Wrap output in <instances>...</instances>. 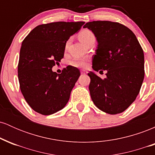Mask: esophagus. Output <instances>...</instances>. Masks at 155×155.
I'll list each match as a JSON object with an SVG mask.
<instances>
[{
	"label": "esophagus",
	"instance_id": "obj_1",
	"mask_svg": "<svg viewBox=\"0 0 155 155\" xmlns=\"http://www.w3.org/2000/svg\"><path fill=\"white\" fill-rule=\"evenodd\" d=\"M81 74H87V71L85 70H81Z\"/></svg>",
	"mask_w": 155,
	"mask_h": 155
}]
</instances>
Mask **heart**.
<instances>
[{"instance_id":"heart-1","label":"heart","mask_w":155,"mask_h":155,"mask_svg":"<svg viewBox=\"0 0 155 155\" xmlns=\"http://www.w3.org/2000/svg\"><path fill=\"white\" fill-rule=\"evenodd\" d=\"M79 38L84 44H87L91 40L92 38H95V35L89 29H84L79 33ZM69 40H68L65 43V48L68 47ZM71 65L77 68H84L87 65V59L86 58H79V59H75L71 62Z\"/></svg>"}]
</instances>
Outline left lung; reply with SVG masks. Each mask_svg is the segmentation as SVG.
<instances>
[{
    "label": "left lung",
    "mask_w": 155,
    "mask_h": 155,
    "mask_svg": "<svg viewBox=\"0 0 155 155\" xmlns=\"http://www.w3.org/2000/svg\"><path fill=\"white\" fill-rule=\"evenodd\" d=\"M84 28L92 31L98 45L92 57V68L107 70L106 79L88 73L90 96L101 111L117 114L136 100L144 78V54L136 35L124 25L92 21Z\"/></svg>",
    "instance_id": "obj_1"
}]
</instances>
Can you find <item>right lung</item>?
<instances>
[{"label": "right lung", "instance_id": "obj_1", "mask_svg": "<svg viewBox=\"0 0 155 155\" xmlns=\"http://www.w3.org/2000/svg\"><path fill=\"white\" fill-rule=\"evenodd\" d=\"M84 22H55L39 25L23 40L18 63L19 87L32 109L43 115L65 107L80 76L68 65L60 74L51 71L63 59L65 43Z\"/></svg>", "mask_w": 155, "mask_h": 155}]
</instances>
